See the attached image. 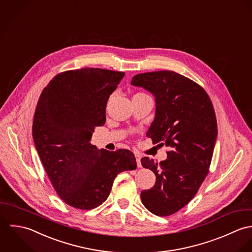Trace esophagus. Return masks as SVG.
<instances>
[{
  "label": "esophagus",
  "instance_id": "1",
  "mask_svg": "<svg viewBox=\"0 0 252 252\" xmlns=\"http://www.w3.org/2000/svg\"><path fill=\"white\" fill-rule=\"evenodd\" d=\"M135 158H136L137 166H138V167H141V161H140V155H139V154H135Z\"/></svg>",
  "mask_w": 252,
  "mask_h": 252
}]
</instances>
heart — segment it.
<instances>
[{"label": "heart", "instance_id": "1", "mask_svg": "<svg viewBox=\"0 0 252 252\" xmlns=\"http://www.w3.org/2000/svg\"><path fill=\"white\" fill-rule=\"evenodd\" d=\"M135 95H146L145 94H142V93H139V94H136Z\"/></svg>", "mask_w": 252, "mask_h": 252}]
</instances>
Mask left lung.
I'll return each instance as SVG.
<instances>
[{
	"label": "left lung",
	"instance_id": "left-lung-1",
	"mask_svg": "<svg viewBox=\"0 0 252 252\" xmlns=\"http://www.w3.org/2000/svg\"><path fill=\"white\" fill-rule=\"evenodd\" d=\"M131 85L154 94L156 114L147 136L169 148L165 160L141 158L156 175L141 201L153 214L168 216L191 201L209 172L217 137L214 108L200 85L173 71L137 74Z\"/></svg>",
	"mask_w": 252,
	"mask_h": 252
}]
</instances>
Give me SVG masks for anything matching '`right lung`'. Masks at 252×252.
I'll return each instance as SVG.
<instances>
[{
    "label": "right lung",
    "instance_id": "add662e5",
    "mask_svg": "<svg viewBox=\"0 0 252 252\" xmlns=\"http://www.w3.org/2000/svg\"><path fill=\"white\" fill-rule=\"evenodd\" d=\"M124 72L83 68L57 74L38 101L33 139L51 184L65 203L89 210L107 200L116 176L136 168L132 152L91 144Z\"/></svg>",
    "mask_w": 252,
    "mask_h": 252
}]
</instances>
